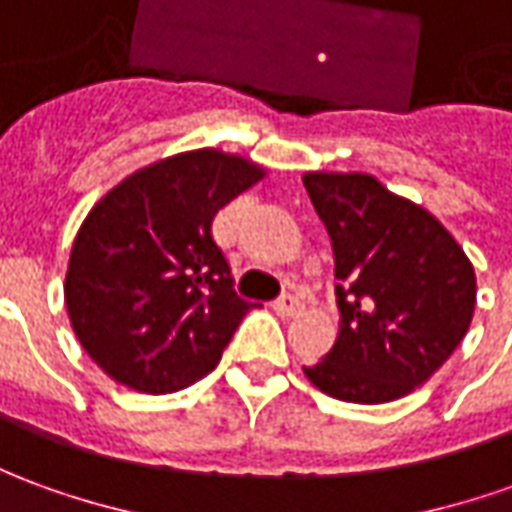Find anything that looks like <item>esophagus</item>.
I'll use <instances>...</instances> for the list:
<instances>
[{"label": "esophagus", "instance_id": "1", "mask_svg": "<svg viewBox=\"0 0 512 512\" xmlns=\"http://www.w3.org/2000/svg\"><path fill=\"white\" fill-rule=\"evenodd\" d=\"M274 311L280 316H297L302 311V300L294 294H283L280 300H274Z\"/></svg>", "mask_w": 512, "mask_h": 512}]
</instances>
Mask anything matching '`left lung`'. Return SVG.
<instances>
[{
  "label": "left lung",
  "instance_id": "1",
  "mask_svg": "<svg viewBox=\"0 0 512 512\" xmlns=\"http://www.w3.org/2000/svg\"><path fill=\"white\" fill-rule=\"evenodd\" d=\"M336 260L339 336L305 367L347 403H389L426 384L471 328L476 274L429 210L370 173L302 176Z\"/></svg>",
  "mask_w": 512,
  "mask_h": 512
}]
</instances>
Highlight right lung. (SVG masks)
Here are the masks:
<instances>
[{"label": "right lung", "mask_w": 512, "mask_h": 512, "mask_svg": "<svg viewBox=\"0 0 512 512\" xmlns=\"http://www.w3.org/2000/svg\"><path fill=\"white\" fill-rule=\"evenodd\" d=\"M266 176L252 159L198 148L125 176L83 218L64 300L103 373L148 395L196 384L252 302L232 288L212 218Z\"/></svg>", "instance_id": "right-lung-1"}]
</instances>
